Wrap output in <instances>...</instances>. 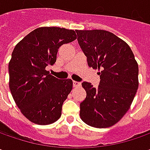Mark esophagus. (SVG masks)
<instances>
[{"label":"esophagus","mask_w":150,"mask_h":150,"mask_svg":"<svg viewBox=\"0 0 150 150\" xmlns=\"http://www.w3.org/2000/svg\"><path fill=\"white\" fill-rule=\"evenodd\" d=\"M72 84H73V87H74V88H78V87L81 86V83H78V82H76V81H73Z\"/></svg>","instance_id":"obj_1"}]
</instances>
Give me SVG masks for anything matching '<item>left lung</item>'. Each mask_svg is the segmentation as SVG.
<instances>
[{
	"label": "left lung",
	"mask_w": 150,
	"mask_h": 150,
	"mask_svg": "<svg viewBox=\"0 0 150 150\" xmlns=\"http://www.w3.org/2000/svg\"><path fill=\"white\" fill-rule=\"evenodd\" d=\"M78 41L89 67L98 69L96 88L83 82L87 97L80 103V117L98 129L118 123L129 109L139 88V66L129 46L104 30H77Z\"/></svg>",
	"instance_id": "obj_1"
}]
</instances>
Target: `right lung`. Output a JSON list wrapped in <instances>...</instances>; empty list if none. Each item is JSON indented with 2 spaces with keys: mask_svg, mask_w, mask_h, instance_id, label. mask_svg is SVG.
Returning <instances> with one entry per match:
<instances>
[{
  "mask_svg": "<svg viewBox=\"0 0 150 150\" xmlns=\"http://www.w3.org/2000/svg\"><path fill=\"white\" fill-rule=\"evenodd\" d=\"M77 39L76 32L61 27H39L20 41L8 66L9 87L16 104L31 122L53 124L72 89L71 79L61 80L46 67L53 65L58 48Z\"/></svg>",
  "mask_w": 150,
  "mask_h": 150,
  "instance_id": "add662e5",
  "label": "right lung"
}]
</instances>
